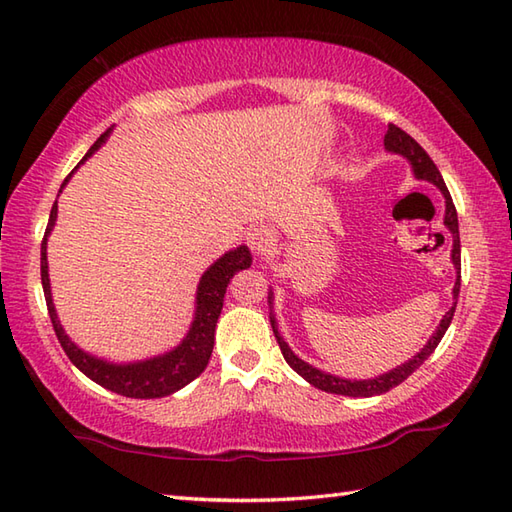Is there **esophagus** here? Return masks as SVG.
Listing matches in <instances>:
<instances>
[{
    "label": "esophagus",
    "mask_w": 512,
    "mask_h": 512,
    "mask_svg": "<svg viewBox=\"0 0 512 512\" xmlns=\"http://www.w3.org/2000/svg\"><path fill=\"white\" fill-rule=\"evenodd\" d=\"M246 242L255 255H266L275 244V235L266 226H255L246 233Z\"/></svg>",
    "instance_id": "esophagus-1"
}]
</instances>
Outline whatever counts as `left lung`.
<instances>
[{
    "mask_svg": "<svg viewBox=\"0 0 512 512\" xmlns=\"http://www.w3.org/2000/svg\"><path fill=\"white\" fill-rule=\"evenodd\" d=\"M385 149L389 151V154H398L402 158L409 160L411 165V171L413 176H416L418 180H427L431 184H436V187L442 191L444 195V226L449 228V233L453 237V248H451V262L455 266V273H458V277H455V286H453V306L449 308V312L444 314L438 330L433 332L431 339L427 341V345L422 347V350L409 358L407 363H402L394 369H389L387 374H380L376 378H367V380H347V378H339V376H332L328 372H321V369L312 367L310 363L301 361V358L290 350V345L284 341V336L279 334L277 330V321H275V314H273V292H268V303H270V325H273V332H275V339L281 347V354H284L286 363L295 369V372L306 378L310 385H314L321 391H328V394H339V396H352V398H369V396H380L385 394V391H389L391 387L400 385L402 380H407L416 369L427 361V358L433 354V350H436L438 343L442 341L444 332L449 330V325L453 321V312H455V306H458V297H460V228H458V211H455V204L451 200V193L447 189V184H444L440 171L436 167V162H433L429 158L427 151H424L416 140H413L407 132H402L400 127L396 125H389L387 134H385Z\"/></svg>",
    "mask_w": 512,
    "mask_h": 512,
    "instance_id": "left-lung-1",
    "label": "left lung"
}]
</instances>
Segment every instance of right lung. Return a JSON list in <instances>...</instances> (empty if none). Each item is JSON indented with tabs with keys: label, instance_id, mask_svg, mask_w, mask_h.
Segmentation results:
<instances>
[{
	"label": "right lung",
	"instance_id": "add662e5",
	"mask_svg": "<svg viewBox=\"0 0 512 512\" xmlns=\"http://www.w3.org/2000/svg\"><path fill=\"white\" fill-rule=\"evenodd\" d=\"M110 132L112 129H107V132L96 140L79 165H83V162L105 143ZM79 165L74 167V171L79 169ZM70 176L63 180L61 189L68 184ZM54 222H57V202L52 204L46 235H43V242H41V286H43V295H46L54 334H57L63 352L68 354L72 365L79 367L81 372L88 378H92L96 385H101L105 389L114 391V394H121L127 398L171 396L173 391L182 389L184 385H189L193 378H198L204 372V367L209 365L213 341H215V325H217V319H220V312L224 306L226 288L231 284L235 273H239V270L244 268H250V264H253L250 250L246 246H237L235 250H228V253H224L215 264L206 268V273L200 277L198 292H195L193 323L178 347H173L171 352H165L160 356L147 358V361L110 363V361H103V358H96L88 352H83L81 347L76 345L68 334H65L63 325L57 317V310H54L50 277H48V253H46L48 235L52 231Z\"/></svg>",
	"mask_w": 512,
	"mask_h": 512
}]
</instances>
